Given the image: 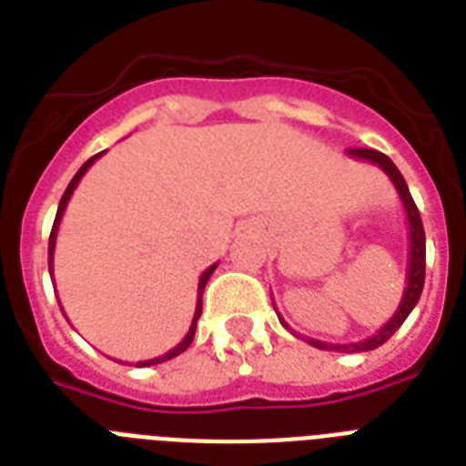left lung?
Returning a JSON list of instances; mask_svg holds the SVG:
<instances>
[{
	"mask_svg": "<svg viewBox=\"0 0 466 466\" xmlns=\"http://www.w3.org/2000/svg\"><path fill=\"white\" fill-rule=\"evenodd\" d=\"M348 156L358 160H370L374 166H379L390 177L393 187H396L398 197L402 201V208H405V215H408V229H410V256H408V277H405V291H402V300L398 306L396 315L389 319V322L381 327L379 331H374L372 336H367L358 343H324L315 341V339H308V343L315 348H322V350H339V353H367V350H374L381 343H386L390 336L400 329V324L408 319V315L412 312V308L417 306V300L421 296V289H424V269H426V237H424V225H421L420 210L414 206L412 197H410V189L402 179L400 170L396 167V163L384 156L381 151H374V148H348ZM279 315V312H277ZM279 322L291 329L284 319L279 318ZM296 334V331H293ZM299 336V334H296ZM300 339V336H299Z\"/></svg>",
	"mask_w": 466,
	"mask_h": 466,
	"instance_id": "left-lung-1",
	"label": "left lung"
}]
</instances>
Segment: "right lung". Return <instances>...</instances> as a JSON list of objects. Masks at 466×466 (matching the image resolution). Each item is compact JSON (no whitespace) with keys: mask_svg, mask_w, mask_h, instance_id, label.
I'll use <instances>...</instances> for the list:
<instances>
[{"mask_svg":"<svg viewBox=\"0 0 466 466\" xmlns=\"http://www.w3.org/2000/svg\"><path fill=\"white\" fill-rule=\"evenodd\" d=\"M101 154H104V151H101ZM101 154L92 156V158H89L87 163H85V166H82L80 170H77V173H76V177L70 179L68 189L64 191V197H61V203H58V210H56V220H54L52 234H49V275H52V281H54V248H56V234H58V225H61V218H64V213H66V206H68V201H70V197H73V191H76V187L80 185L82 175L87 173L89 167H92V163H94V160L99 158ZM215 268H218V263H215V265H210V268L206 269V272H203V275H201V279H198L197 310H194V319H191V327H189V331H187V336H185V339H182V341H179L177 346H175V348H170V350H167V353L158 355V358H151V360H139V362H137V367H151V365H160V362H166V360H173V358H177L179 353H185L187 348L191 346V341H194V334H197V322H198V318H201V306H203V303H201V296H203V289H206V281L210 279V275H213V272H215ZM61 312H64V308H61Z\"/></svg>","mask_w":466,"mask_h":466,"instance_id":"obj_1","label":"right lung"}]
</instances>
